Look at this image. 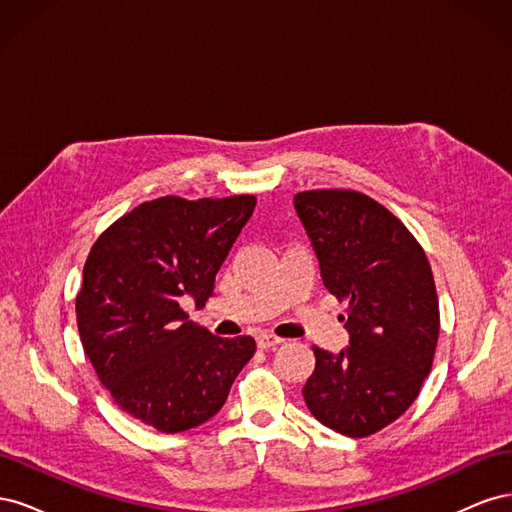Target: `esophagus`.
<instances>
[{
	"mask_svg": "<svg viewBox=\"0 0 512 512\" xmlns=\"http://www.w3.org/2000/svg\"><path fill=\"white\" fill-rule=\"evenodd\" d=\"M256 344H258L260 350H269V348H275V346L284 344V339L282 337H275V335H269V333H260L256 337Z\"/></svg>",
	"mask_w": 512,
	"mask_h": 512,
	"instance_id": "esophagus-1",
	"label": "esophagus"
}]
</instances>
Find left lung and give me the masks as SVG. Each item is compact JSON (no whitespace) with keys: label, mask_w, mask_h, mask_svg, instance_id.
Returning <instances> with one entry per match:
<instances>
[{"label":"left lung","mask_w":512,"mask_h":512,"mask_svg":"<svg viewBox=\"0 0 512 512\" xmlns=\"http://www.w3.org/2000/svg\"><path fill=\"white\" fill-rule=\"evenodd\" d=\"M294 209L324 288L348 301V346H314L305 404L322 425L365 438L412 406L431 371L440 333L431 267L410 230L361 192H301Z\"/></svg>","instance_id":"8db88e82"}]
</instances>
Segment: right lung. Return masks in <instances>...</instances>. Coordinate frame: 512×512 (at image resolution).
Wrapping results in <instances>:
<instances>
[{"label":"right lung","mask_w":512,"mask_h":512,"mask_svg":"<svg viewBox=\"0 0 512 512\" xmlns=\"http://www.w3.org/2000/svg\"><path fill=\"white\" fill-rule=\"evenodd\" d=\"M254 196H164L123 215L91 247L76 322L100 382L145 425L179 433L220 412L256 352L252 337H215L181 299L203 307L252 218Z\"/></svg>","instance_id":"add662e5"}]
</instances>
